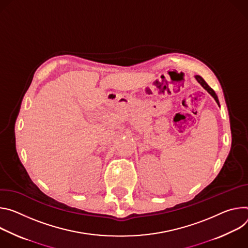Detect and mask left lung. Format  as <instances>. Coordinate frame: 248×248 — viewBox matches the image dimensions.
I'll return each instance as SVG.
<instances>
[{
  "label": "left lung",
  "mask_w": 248,
  "mask_h": 248,
  "mask_svg": "<svg viewBox=\"0 0 248 248\" xmlns=\"http://www.w3.org/2000/svg\"><path fill=\"white\" fill-rule=\"evenodd\" d=\"M195 78H196V79L198 80L199 84H200V85H201V86H202V87H203V88H204V89H205V90H206V91H207V92H208V93H210V94L215 98V100H216V101H217V103L218 104V99H217V96L216 93L214 92V90H213L212 88H210V87L208 86V84H207V82L204 80V78H203L202 77H200V76H196Z\"/></svg>",
  "instance_id": "1"
}]
</instances>
